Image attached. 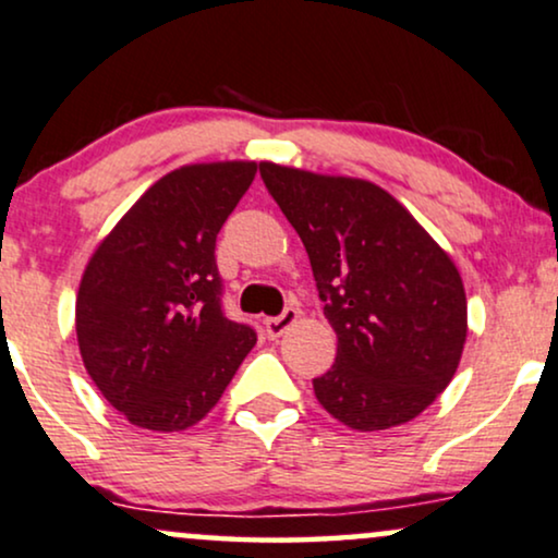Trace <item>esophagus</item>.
I'll use <instances>...</instances> for the list:
<instances>
[{
  "mask_svg": "<svg viewBox=\"0 0 558 558\" xmlns=\"http://www.w3.org/2000/svg\"><path fill=\"white\" fill-rule=\"evenodd\" d=\"M299 322V312L293 306H288L283 314H280V317H267L265 319V332H267V338H280V335H283L288 327L291 325H296Z\"/></svg>",
  "mask_w": 558,
  "mask_h": 558,
  "instance_id": "esophagus-1",
  "label": "esophagus"
}]
</instances>
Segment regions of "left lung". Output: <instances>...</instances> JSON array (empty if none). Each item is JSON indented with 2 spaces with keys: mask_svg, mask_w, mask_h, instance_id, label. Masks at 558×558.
<instances>
[{
  "mask_svg": "<svg viewBox=\"0 0 558 558\" xmlns=\"http://www.w3.org/2000/svg\"><path fill=\"white\" fill-rule=\"evenodd\" d=\"M304 241L325 317L338 335L314 395L355 432L408 424L445 392L468 335L462 278L424 226L364 179L259 163Z\"/></svg>",
  "mask_w": 558,
  "mask_h": 558,
  "instance_id": "8db88e82",
  "label": "left lung"
}]
</instances>
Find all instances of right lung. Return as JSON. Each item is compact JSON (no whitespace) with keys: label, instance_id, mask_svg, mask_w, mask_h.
Instances as JSON below:
<instances>
[{"label":"right lung","instance_id":"1","mask_svg":"<svg viewBox=\"0 0 558 558\" xmlns=\"http://www.w3.org/2000/svg\"><path fill=\"white\" fill-rule=\"evenodd\" d=\"M254 173V160L166 173L87 262L75 304L80 355L134 426L184 432L203 421L257 343L220 308L215 265V239Z\"/></svg>","mask_w":558,"mask_h":558}]
</instances>
